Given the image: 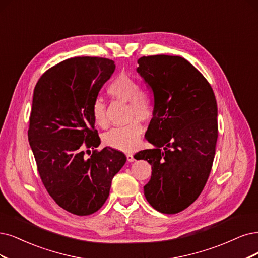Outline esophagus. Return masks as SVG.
Returning <instances> with one entry per match:
<instances>
[{"label": "esophagus", "mask_w": 258, "mask_h": 258, "mask_svg": "<svg viewBox=\"0 0 258 258\" xmlns=\"http://www.w3.org/2000/svg\"><path fill=\"white\" fill-rule=\"evenodd\" d=\"M126 158H127V161H128V163H133V161L135 160L134 155H133V154H126Z\"/></svg>", "instance_id": "1"}]
</instances>
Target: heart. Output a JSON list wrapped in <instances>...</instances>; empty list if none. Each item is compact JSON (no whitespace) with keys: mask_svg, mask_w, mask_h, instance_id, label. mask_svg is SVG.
I'll return each mask as SVG.
<instances>
[{"mask_svg":"<svg viewBox=\"0 0 258 258\" xmlns=\"http://www.w3.org/2000/svg\"><path fill=\"white\" fill-rule=\"evenodd\" d=\"M107 93L111 98L128 102V118L141 121L150 120L154 114V101L148 92L141 90L140 83L130 74L117 75L108 85ZM92 118L100 127L107 125L106 106L101 99L92 105ZM138 120H133L126 125L116 126L106 132L103 136L104 145L119 151L128 152L134 150L142 134V126Z\"/></svg>","mask_w":258,"mask_h":258,"instance_id":"heart-1","label":"heart"}]
</instances>
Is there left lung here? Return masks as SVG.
I'll return each mask as SVG.
<instances>
[{
    "mask_svg": "<svg viewBox=\"0 0 258 258\" xmlns=\"http://www.w3.org/2000/svg\"><path fill=\"white\" fill-rule=\"evenodd\" d=\"M138 64L137 72L154 95L146 133L154 148L134 158L152 166L144 187L151 206L177 214L201 195L211 173L218 138L216 98L204 76L183 57L144 56Z\"/></svg>",
    "mask_w": 258,
    "mask_h": 258,
    "instance_id": "8db88e82",
    "label": "left lung"
}]
</instances>
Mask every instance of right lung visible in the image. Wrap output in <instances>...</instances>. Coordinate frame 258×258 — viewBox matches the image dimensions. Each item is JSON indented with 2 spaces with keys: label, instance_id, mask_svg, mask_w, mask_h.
Instances as JSON below:
<instances>
[{
  "label": "right lung",
  "instance_id": "right-lung-1",
  "mask_svg": "<svg viewBox=\"0 0 258 258\" xmlns=\"http://www.w3.org/2000/svg\"><path fill=\"white\" fill-rule=\"evenodd\" d=\"M116 64L102 57H73L45 71L34 89L28 141L46 191L67 212L88 216L103 206L111 180L126 161L101 144L92 105Z\"/></svg>",
  "mask_w": 258,
  "mask_h": 258
}]
</instances>
